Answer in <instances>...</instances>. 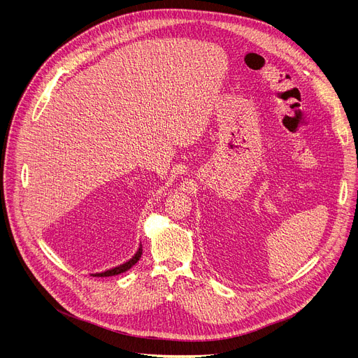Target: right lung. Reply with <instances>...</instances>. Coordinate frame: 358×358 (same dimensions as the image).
Instances as JSON below:
<instances>
[{
  "instance_id": "right-lung-1",
  "label": "right lung",
  "mask_w": 358,
  "mask_h": 358,
  "mask_svg": "<svg viewBox=\"0 0 358 358\" xmlns=\"http://www.w3.org/2000/svg\"><path fill=\"white\" fill-rule=\"evenodd\" d=\"M141 255H142V245H141V248L138 250V252L131 257L127 262H124V264H122V266H117V267H115V268H110V270H107V271H103V273H96V275L97 277H108V275H116V274H120V273H124V271H127L130 267H134L136 262L139 261V258H141Z\"/></svg>"
}]
</instances>
